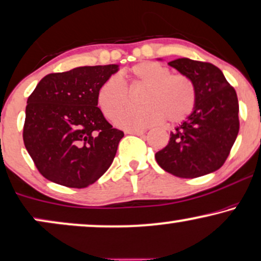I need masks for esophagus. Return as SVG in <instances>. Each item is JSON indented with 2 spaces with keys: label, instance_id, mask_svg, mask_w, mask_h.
Instances as JSON below:
<instances>
[{
  "label": "esophagus",
  "instance_id": "34e87169",
  "mask_svg": "<svg viewBox=\"0 0 261 261\" xmlns=\"http://www.w3.org/2000/svg\"><path fill=\"white\" fill-rule=\"evenodd\" d=\"M125 133L130 134V135H143L144 133H146V130H126Z\"/></svg>",
  "mask_w": 261,
  "mask_h": 261
}]
</instances>
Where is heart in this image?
Instances as JSON below:
<instances>
[{
  "instance_id": "1",
  "label": "heart",
  "mask_w": 261,
  "mask_h": 261,
  "mask_svg": "<svg viewBox=\"0 0 261 261\" xmlns=\"http://www.w3.org/2000/svg\"><path fill=\"white\" fill-rule=\"evenodd\" d=\"M128 88L144 87L141 102L144 106L128 107L118 115L117 123L125 128H143L166 119L170 124L186 120L196 105L194 83L183 73L154 61H142L126 72ZM130 101L126 85L117 74L111 75L97 91V103L107 118H114Z\"/></svg>"
}]
</instances>
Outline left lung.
<instances>
[{
    "label": "left lung",
    "instance_id": "left-lung-1",
    "mask_svg": "<svg viewBox=\"0 0 261 261\" xmlns=\"http://www.w3.org/2000/svg\"><path fill=\"white\" fill-rule=\"evenodd\" d=\"M169 65L191 79L196 105L188 119L170 134L169 144L155 154V159L161 169L179 178L214 172L225 163L239 135L235 89L210 62L182 58Z\"/></svg>",
    "mask_w": 261,
    "mask_h": 261
}]
</instances>
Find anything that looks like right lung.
Here are the masks:
<instances>
[{"label": "right lung", "instance_id": "right-lung-1", "mask_svg": "<svg viewBox=\"0 0 261 261\" xmlns=\"http://www.w3.org/2000/svg\"><path fill=\"white\" fill-rule=\"evenodd\" d=\"M118 70L83 66L47 74L29 96L22 138L48 180L81 189L110 169L124 133L105 119L97 91Z\"/></svg>", "mask_w": 261, "mask_h": 261}]
</instances>
